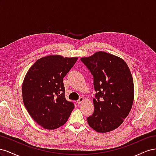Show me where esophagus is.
<instances>
[{
    "label": "esophagus",
    "instance_id": "1",
    "mask_svg": "<svg viewBox=\"0 0 156 156\" xmlns=\"http://www.w3.org/2000/svg\"><path fill=\"white\" fill-rule=\"evenodd\" d=\"M84 98H83V97H81V98H79V100H77V104H81V103H82L83 101H84Z\"/></svg>",
    "mask_w": 156,
    "mask_h": 156
}]
</instances>
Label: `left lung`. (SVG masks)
I'll use <instances>...</instances> for the list:
<instances>
[{
  "mask_svg": "<svg viewBox=\"0 0 156 156\" xmlns=\"http://www.w3.org/2000/svg\"><path fill=\"white\" fill-rule=\"evenodd\" d=\"M94 77V111L87 118L93 129L107 133L119 127L129 115L134 100L133 80L128 66L116 55L96 52L81 58Z\"/></svg>",
  "mask_w": 156,
  "mask_h": 156,
  "instance_id": "obj_1",
  "label": "left lung"
}]
</instances>
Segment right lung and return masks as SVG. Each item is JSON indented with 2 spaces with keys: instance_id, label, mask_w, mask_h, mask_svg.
<instances>
[{
  "instance_id": "obj_1",
  "label": "right lung",
  "mask_w": 156,
  "mask_h": 156,
  "mask_svg": "<svg viewBox=\"0 0 156 156\" xmlns=\"http://www.w3.org/2000/svg\"><path fill=\"white\" fill-rule=\"evenodd\" d=\"M78 57L51 55L37 60L28 70L22 84L23 101L37 124L55 129L66 122L74 108L65 98L63 78Z\"/></svg>"
}]
</instances>
